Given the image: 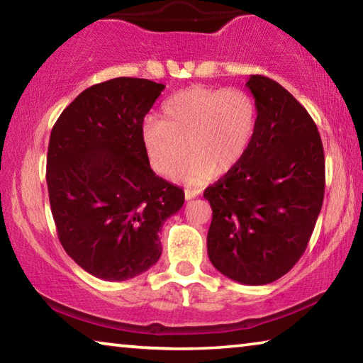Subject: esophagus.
Listing matches in <instances>:
<instances>
[{"mask_svg": "<svg viewBox=\"0 0 363 363\" xmlns=\"http://www.w3.org/2000/svg\"><path fill=\"white\" fill-rule=\"evenodd\" d=\"M201 194L200 189H192V187H187L184 190V195H186V200H192L195 196H199Z\"/></svg>", "mask_w": 363, "mask_h": 363, "instance_id": "esophagus-1", "label": "esophagus"}]
</instances>
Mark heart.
<instances>
[{
    "instance_id": "1",
    "label": "heart",
    "mask_w": 363,
    "mask_h": 363,
    "mask_svg": "<svg viewBox=\"0 0 363 363\" xmlns=\"http://www.w3.org/2000/svg\"><path fill=\"white\" fill-rule=\"evenodd\" d=\"M163 120L147 116L140 140L150 167L173 177L195 157L184 173L190 186H201L232 169L255 138L257 108L240 88L190 86L169 96L162 106Z\"/></svg>"
}]
</instances>
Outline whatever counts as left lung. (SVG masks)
Wrapping results in <instances>:
<instances>
[{
  "label": "left lung",
  "instance_id": "1",
  "mask_svg": "<svg viewBox=\"0 0 363 363\" xmlns=\"http://www.w3.org/2000/svg\"><path fill=\"white\" fill-rule=\"evenodd\" d=\"M257 123L245 157L205 190L213 219L208 256L225 277L272 284L299 261L325 194L320 134L307 110L280 86L251 75Z\"/></svg>",
  "mask_w": 363,
  "mask_h": 363
}]
</instances>
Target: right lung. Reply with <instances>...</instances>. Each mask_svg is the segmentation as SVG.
Segmentation results:
<instances>
[{
	"label": "right lung",
	"instance_id": "obj_1",
	"mask_svg": "<svg viewBox=\"0 0 363 363\" xmlns=\"http://www.w3.org/2000/svg\"><path fill=\"white\" fill-rule=\"evenodd\" d=\"M164 84L121 77L84 89L54 125L46 182L59 242L97 279L121 281L162 255L184 190L153 173L140 128Z\"/></svg>",
	"mask_w": 363,
	"mask_h": 363
}]
</instances>
